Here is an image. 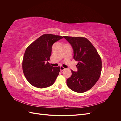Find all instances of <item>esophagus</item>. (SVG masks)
Wrapping results in <instances>:
<instances>
[{
    "label": "esophagus",
    "instance_id": "1",
    "mask_svg": "<svg viewBox=\"0 0 121 121\" xmlns=\"http://www.w3.org/2000/svg\"><path fill=\"white\" fill-rule=\"evenodd\" d=\"M65 68L63 67L62 66H60V71L61 72L63 71L64 70H65Z\"/></svg>",
    "mask_w": 121,
    "mask_h": 121
}]
</instances>
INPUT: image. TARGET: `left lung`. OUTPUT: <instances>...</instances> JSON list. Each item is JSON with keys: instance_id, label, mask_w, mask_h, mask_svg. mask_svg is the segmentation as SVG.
I'll use <instances>...</instances> for the list:
<instances>
[{"instance_id": "left-lung-1", "label": "left lung", "mask_w": 121, "mask_h": 121, "mask_svg": "<svg viewBox=\"0 0 121 121\" xmlns=\"http://www.w3.org/2000/svg\"><path fill=\"white\" fill-rule=\"evenodd\" d=\"M71 45L74 59L78 61L77 72L71 70L72 76L67 80V86L78 93L90 90L99 78L102 67L100 56L87 38L64 36Z\"/></svg>"}]
</instances>
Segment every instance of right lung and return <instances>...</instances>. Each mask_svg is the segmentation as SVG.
Returning <instances> with one entry per match:
<instances>
[{
  "label": "right lung",
  "mask_w": 121,
  "mask_h": 121,
  "mask_svg": "<svg viewBox=\"0 0 121 121\" xmlns=\"http://www.w3.org/2000/svg\"><path fill=\"white\" fill-rule=\"evenodd\" d=\"M61 36L43 34L29 45L24 56V74L32 85L39 88L52 86L59 74L60 67L48 63L53 43L63 38Z\"/></svg>",
  "instance_id": "obj_1"
}]
</instances>
